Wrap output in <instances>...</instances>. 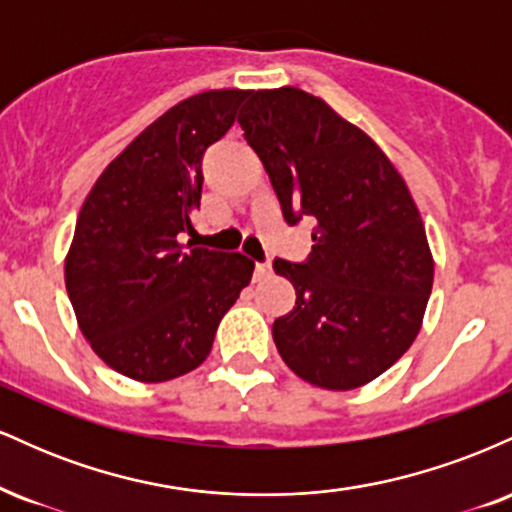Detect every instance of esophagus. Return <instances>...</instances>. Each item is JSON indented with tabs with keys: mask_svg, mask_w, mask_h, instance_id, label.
<instances>
[{
	"mask_svg": "<svg viewBox=\"0 0 512 512\" xmlns=\"http://www.w3.org/2000/svg\"><path fill=\"white\" fill-rule=\"evenodd\" d=\"M269 274H272V264H269V262H264V264H257V267H255V281H262V279H267Z\"/></svg>",
	"mask_w": 512,
	"mask_h": 512,
	"instance_id": "34e87169",
	"label": "esophagus"
}]
</instances>
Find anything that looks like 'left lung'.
Listing matches in <instances>:
<instances>
[{
  "label": "left lung",
  "mask_w": 512,
  "mask_h": 512,
  "mask_svg": "<svg viewBox=\"0 0 512 512\" xmlns=\"http://www.w3.org/2000/svg\"><path fill=\"white\" fill-rule=\"evenodd\" d=\"M238 122L284 219L315 221L308 262L274 260L296 289L274 320L276 349L305 383L356 390L402 358L424 322L433 255L419 209L383 149L313 93L250 91Z\"/></svg>",
  "instance_id": "1"
}]
</instances>
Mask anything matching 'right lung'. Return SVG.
Listing matches in <instances>:
<instances>
[{
  "label": "right lung",
  "instance_id": "add662e5",
  "mask_svg": "<svg viewBox=\"0 0 512 512\" xmlns=\"http://www.w3.org/2000/svg\"><path fill=\"white\" fill-rule=\"evenodd\" d=\"M250 91L219 88L166 110L91 187L64 257L79 330L103 363L139 383L202 366L221 317L250 284L240 252L180 243L195 231L202 156Z\"/></svg>",
  "mask_w": 512,
  "mask_h": 512
}]
</instances>
